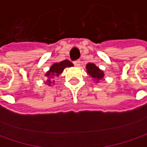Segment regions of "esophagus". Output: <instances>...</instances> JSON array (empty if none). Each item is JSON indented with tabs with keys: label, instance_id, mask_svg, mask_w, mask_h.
I'll list each match as a JSON object with an SVG mask.
<instances>
[{
	"label": "esophagus",
	"instance_id": "34e87169",
	"mask_svg": "<svg viewBox=\"0 0 147 147\" xmlns=\"http://www.w3.org/2000/svg\"><path fill=\"white\" fill-rule=\"evenodd\" d=\"M80 63H81L80 60H76V61H74V65H75L76 67H80Z\"/></svg>",
	"mask_w": 147,
	"mask_h": 147
}]
</instances>
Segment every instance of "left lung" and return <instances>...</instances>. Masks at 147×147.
Returning a JSON list of instances; mask_svg holds the SVG:
<instances>
[{
  "mask_svg": "<svg viewBox=\"0 0 147 147\" xmlns=\"http://www.w3.org/2000/svg\"><path fill=\"white\" fill-rule=\"evenodd\" d=\"M86 70H87V73L89 74L91 77H93L94 79H95L96 82L98 80H101L104 77L103 71H101L99 67H96L93 63H88L86 65Z\"/></svg>",
  "mask_w": 147,
  "mask_h": 147,
  "instance_id": "1",
  "label": "left lung"
}]
</instances>
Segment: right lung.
<instances>
[{
    "mask_svg": "<svg viewBox=\"0 0 147 147\" xmlns=\"http://www.w3.org/2000/svg\"><path fill=\"white\" fill-rule=\"evenodd\" d=\"M73 67V64L70 61H68V60H65V61H61V62H56V63H54L52 67H50V70L45 75L46 76L48 77V80H47L48 86H50V84L52 83L51 80H49L51 77L58 76L63 71V70L66 67Z\"/></svg>",
    "mask_w": 147,
    "mask_h": 147,
    "instance_id": "1",
    "label": "right lung"
}]
</instances>
